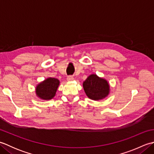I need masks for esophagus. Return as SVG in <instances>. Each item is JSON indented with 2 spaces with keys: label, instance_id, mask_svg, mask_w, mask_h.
<instances>
[{
  "label": "esophagus",
  "instance_id": "34e87169",
  "mask_svg": "<svg viewBox=\"0 0 154 154\" xmlns=\"http://www.w3.org/2000/svg\"><path fill=\"white\" fill-rule=\"evenodd\" d=\"M73 77L72 76V75H69V76H67V81H73Z\"/></svg>",
  "mask_w": 154,
  "mask_h": 154
}]
</instances>
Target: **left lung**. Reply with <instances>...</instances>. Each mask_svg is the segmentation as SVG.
I'll list each match as a JSON object with an SVG mask.
<instances>
[{
	"instance_id": "1",
	"label": "left lung",
	"mask_w": 154,
	"mask_h": 154,
	"mask_svg": "<svg viewBox=\"0 0 154 154\" xmlns=\"http://www.w3.org/2000/svg\"><path fill=\"white\" fill-rule=\"evenodd\" d=\"M83 86L87 96L92 100H101L109 93V85L106 80L95 74L89 75L83 82Z\"/></svg>"
}]
</instances>
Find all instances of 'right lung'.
Listing matches in <instances>:
<instances>
[{"mask_svg": "<svg viewBox=\"0 0 154 154\" xmlns=\"http://www.w3.org/2000/svg\"><path fill=\"white\" fill-rule=\"evenodd\" d=\"M59 85L60 81L58 79L52 77L48 78L36 87L35 93L42 99L50 100L55 95Z\"/></svg>", "mask_w": 154, "mask_h": 154, "instance_id": "right-lung-1", "label": "right lung"}]
</instances>
